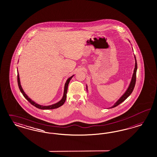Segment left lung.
Segmentation results:
<instances>
[{
	"label": "left lung",
	"instance_id": "8db88e82",
	"mask_svg": "<svg viewBox=\"0 0 157 157\" xmlns=\"http://www.w3.org/2000/svg\"><path fill=\"white\" fill-rule=\"evenodd\" d=\"M129 42H130L129 40ZM134 56H135V68H134V70H133V75H132V76L131 81L130 82L129 85V86L128 87L127 89L126 90V91L124 92V93L122 95V96L119 98V99L115 103H114L113 105H112L111 107H109L108 108H112L115 107H117V105H118L119 104H120L121 103H122L123 101H124V100L131 94V93H132L133 89H134V87H135V86L136 79V72H137V65L136 59L135 55H134ZM86 90L87 93H88V87H87V84Z\"/></svg>",
	"mask_w": 157,
	"mask_h": 157
}]
</instances>
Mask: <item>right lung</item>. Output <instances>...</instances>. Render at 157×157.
Segmentation results:
<instances>
[{
    "instance_id": "1",
    "label": "right lung",
    "mask_w": 157,
    "mask_h": 157,
    "mask_svg": "<svg viewBox=\"0 0 157 157\" xmlns=\"http://www.w3.org/2000/svg\"><path fill=\"white\" fill-rule=\"evenodd\" d=\"M74 76V75L71 76L70 78H68L67 81L65 82V85H64V93H63V98H62L59 100V101H58L57 103H55L53 104H52V105H40V104H39L35 102L34 101H33V100L31 98H29L27 95V94L24 92L22 87L21 86V82H20V75H19V73H18V71L17 70V81H18V87H19V89L20 90V91L21 92L22 95L24 96V97L28 101L31 103L32 105H34L35 107H36V108H39V109H54V108H57L61 107V105H63L64 104V103H65V100H66V98H67V89H68V84L70 83V81H71V79H72V78Z\"/></svg>"
}]
</instances>
